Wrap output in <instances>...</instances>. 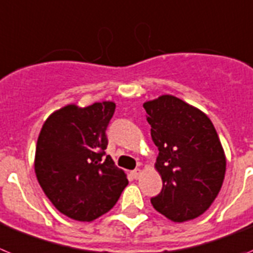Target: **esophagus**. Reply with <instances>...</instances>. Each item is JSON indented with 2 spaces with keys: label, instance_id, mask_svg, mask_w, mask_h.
<instances>
[{
  "label": "esophagus",
  "instance_id": "1",
  "mask_svg": "<svg viewBox=\"0 0 253 253\" xmlns=\"http://www.w3.org/2000/svg\"><path fill=\"white\" fill-rule=\"evenodd\" d=\"M131 174H132V177H133V178H135V179L140 178V175L142 174L141 169H135V170H132V172H131Z\"/></svg>",
  "mask_w": 253,
  "mask_h": 253
}]
</instances>
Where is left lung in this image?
I'll return each mask as SVG.
<instances>
[{
	"label": "left lung",
	"instance_id": "8db88e82",
	"mask_svg": "<svg viewBox=\"0 0 253 253\" xmlns=\"http://www.w3.org/2000/svg\"><path fill=\"white\" fill-rule=\"evenodd\" d=\"M155 169L163 188L151 199L154 209L173 221L195 219L210 208L225 175V154L214 125L204 112L173 95L144 103Z\"/></svg>",
	"mask_w": 253,
	"mask_h": 253
}]
</instances>
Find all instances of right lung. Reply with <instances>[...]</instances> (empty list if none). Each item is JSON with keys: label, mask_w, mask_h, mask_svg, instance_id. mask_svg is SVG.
<instances>
[{"label": "right lung", "mask_w": 253, "mask_h": 253, "mask_svg": "<svg viewBox=\"0 0 253 253\" xmlns=\"http://www.w3.org/2000/svg\"><path fill=\"white\" fill-rule=\"evenodd\" d=\"M113 102L80 108L69 104L45 120L35 149L37 179L45 196L63 215L91 221L108 212L128 179L105 155V129Z\"/></svg>", "instance_id": "add662e5"}]
</instances>
